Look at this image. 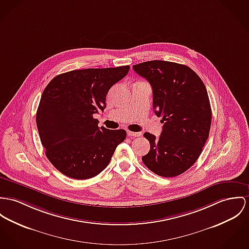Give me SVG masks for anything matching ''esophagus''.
<instances>
[{
  "label": "esophagus",
  "instance_id": "obj_1",
  "mask_svg": "<svg viewBox=\"0 0 249 249\" xmlns=\"http://www.w3.org/2000/svg\"><path fill=\"white\" fill-rule=\"evenodd\" d=\"M127 134H128V136H130V137H138V136H141V135H142V133H140V132H131V131H128Z\"/></svg>",
  "mask_w": 249,
  "mask_h": 249
}]
</instances>
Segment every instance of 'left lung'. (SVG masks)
Listing matches in <instances>:
<instances>
[{
  "mask_svg": "<svg viewBox=\"0 0 249 249\" xmlns=\"http://www.w3.org/2000/svg\"><path fill=\"white\" fill-rule=\"evenodd\" d=\"M133 69L150 82L154 113L164 123L159 138L144 134L151 149L142 161L159 176L180 175L196 162L209 138L211 108L206 86L184 64L151 60Z\"/></svg>",
  "mask_w": 249,
  "mask_h": 249,
  "instance_id": "left-lung-1",
  "label": "left lung"
}]
</instances>
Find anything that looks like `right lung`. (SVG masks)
I'll return each instance as SVG.
<instances>
[{
    "label": "right lung",
    "instance_id": "1",
    "mask_svg": "<svg viewBox=\"0 0 249 249\" xmlns=\"http://www.w3.org/2000/svg\"><path fill=\"white\" fill-rule=\"evenodd\" d=\"M129 70V65L73 70L57 75L45 87L36 122L46 157L58 172L84 180L108 166L127 134L99 128L94 115L105 109L110 88Z\"/></svg>",
    "mask_w": 249,
    "mask_h": 249
}]
</instances>
